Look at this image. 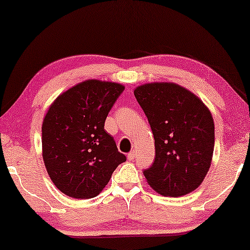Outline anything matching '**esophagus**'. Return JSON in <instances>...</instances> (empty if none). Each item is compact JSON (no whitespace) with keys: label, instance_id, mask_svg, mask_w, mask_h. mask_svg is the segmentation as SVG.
I'll use <instances>...</instances> for the list:
<instances>
[{"label":"esophagus","instance_id":"obj_1","mask_svg":"<svg viewBox=\"0 0 250 250\" xmlns=\"http://www.w3.org/2000/svg\"><path fill=\"white\" fill-rule=\"evenodd\" d=\"M136 157V154H135V152H130V153H128V155H127V159L129 160V161H133L134 159H135Z\"/></svg>","mask_w":250,"mask_h":250}]
</instances>
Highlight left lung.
I'll return each instance as SVG.
<instances>
[{
    "label": "left lung",
    "instance_id": "8db88e82",
    "mask_svg": "<svg viewBox=\"0 0 250 250\" xmlns=\"http://www.w3.org/2000/svg\"><path fill=\"white\" fill-rule=\"evenodd\" d=\"M134 95L154 136V162L144 171L149 187L165 197L198 189L213 155L214 123L208 107L174 83H144Z\"/></svg>",
    "mask_w": 250,
    "mask_h": 250
}]
</instances>
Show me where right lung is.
I'll return each mask as SVG.
<instances>
[{
	"label": "right lung",
	"instance_id": "1",
	"mask_svg": "<svg viewBox=\"0 0 250 250\" xmlns=\"http://www.w3.org/2000/svg\"><path fill=\"white\" fill-rule=\"evenodd\" d=\"M124 88L88 79L59 95L48 108L42 123V157L51 181L68 197L98 195L126 161L104 129Z\"/></svg>",
	"mask_w": 250,
	"mask_h": 250
}]
</instances>
